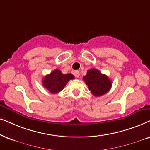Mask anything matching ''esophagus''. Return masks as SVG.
Masks as SVG:
<instances>
[{
	"instance_id": "obj_1",
	"label": "esophagus",
	"mask_w": 150,
	"mask_h": 150,
	"mask_svg": "<svg viewBox=\"0 0 150 150\" xmlns=\"http://www.w3.org/2000/svg\"><path fill=\"white\" fill-rule=\"evenodd\" d=\"M74 75H75V77H77V78H78L79 77V75H80V73H79V72L78 71H76L74 72Z\"/></svg>"
}]
</instances>
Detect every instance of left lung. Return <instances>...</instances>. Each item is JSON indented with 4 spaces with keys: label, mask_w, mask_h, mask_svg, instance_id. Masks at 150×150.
Wrapping results in <instances>:
<instances>
[{
    "label": "left lung",
    "mask_w": 150,
    "mask_h": 150,
    "mask_svg": "<svg viewBox=\"0 0 150 150\" xmlns=\"http://www.w3.org/2000/svg\"><path fill=\"white\" fill-rule=\"evenodd\" d=\"M83 79L91 93L95 97L105 95L111 88L110 79L96 69L88 70Z\"/></svg>",
    "instance_id": "8db88e82"
}]
</instances>
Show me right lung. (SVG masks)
<instances>
[{
  "label": "right lung",
  "instance_id": "add662e5",
  "mask_svg": "<svg viewBox=\"0 0 150 150\" xmlns=\"http://www.w3.org/2000/svg\"><path fill=\"white\" fill-rule=\"evenodd\" d=\"M75 78L71 73L63 74L59 69H55L42 79V84L51 93L55 94L62 91L69 80Z\"/></svg>",
  "mask_w": 150,
  "mask_h": 150
}]
</instances>
